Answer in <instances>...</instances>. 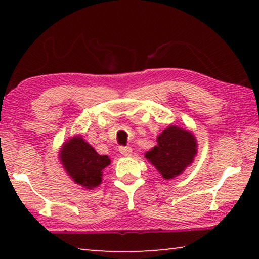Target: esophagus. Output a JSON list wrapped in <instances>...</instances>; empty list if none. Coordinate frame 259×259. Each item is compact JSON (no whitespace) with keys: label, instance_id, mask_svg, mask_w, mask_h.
I'll list each match as a JSON object with an SVG mask.
<instances>
[{"label":"esophagus","instance_id":"obj_1","mask_svg":"<svg viewBox=\"0 0 259 259\" xmlns=\"http://www.w3.org/2000/svg\"><path fill=\"white\" fill-rule=\"evenodd\" d=\"M119 151L123 156H130L131 153H133V148L131 147H120Z\"/></svg>","mask_w":259,"mask_h":259}]
</instances>
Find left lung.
Instances as JSON below:
<instances>
[{
  "mask_svg": "<svg viewBox=\"0 0 259 259\" xmlns=\"http://www.w3.org/2000/svg\"><path fill=\"white\" fill-rule=\"evenodd\" d=\"M157 145L145 153L150 163L166 181L182 175L198 154V142L190 130L168 125L157 136Z\"/></svg>",
  "mask_w": 259,
  "mask_h": 259,
  "instance_id": "left-lung-1",
  "label": "left lung"
}]
</instances>
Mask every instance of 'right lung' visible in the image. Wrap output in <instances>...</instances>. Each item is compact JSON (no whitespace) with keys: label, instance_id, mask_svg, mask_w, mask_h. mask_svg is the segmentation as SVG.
Masks as SVG:
<instances>
[{"label":"right lung","instance_id":"add662e5","mask_svg":"<svg viewBox=\"0 0 259 259\" xmlns=\"http://www.w3.org/2000/svg\"><path fill=\"white\" fill-rule=\"evenodd\" d=\"M58 156L72 181L88 190H94L102 184L103 170L111 164V159L107 155H99L81 135L66 140L61 145Z\"/></svg>","mask_w":259,"mask_h":259}]
</instances>
